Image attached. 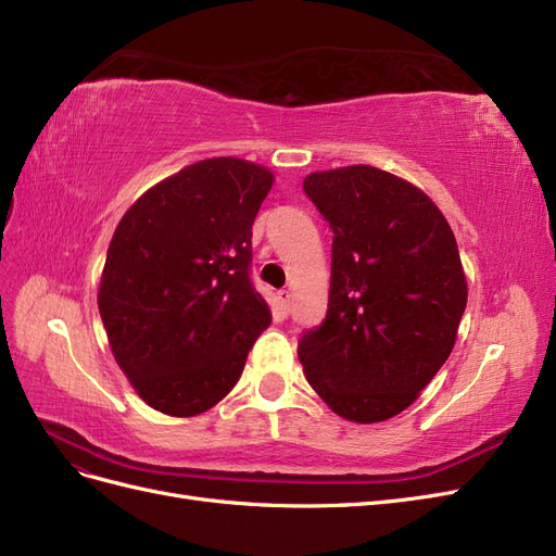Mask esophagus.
Wrapping results in <instances>:
<instances>
[{
  "label": "esophagus",
  "instance_id": "34e87169",
  "mask_svg": "<svg viewBox=\"0 0 556 556\" xmlns=\"http://www.w3.org/2000/svg\"><path fill=\"white\" fill-rule=\"evenodd\" d=\"M289 309H291V293L289 291H279L277 293V314L281 318L289 316Z\"/></svg>",
  "mask_w": 556,
  "mask_h": 556
}]
</instances>
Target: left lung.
Segmentation results:
<instances>
[{"label":"left lung","instance_id":"left-lung-1","mask_svg":"<svg viewBox=\"0 0 556 556\" xmlns=\"http://www.w3.org/2000/svg\"><path fill=\"white\" fill-rule=\"evenodd\" d=\"M302 187L334 232L328 314L298 344L304 376L344 420L395 418L447 361L467 307L453 228L422 189L367 164Z\"/></svg>","mask_w":556,"mask_h":556}]
</instances>
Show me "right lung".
Here are the masks:
<instances>
[{"label":"right lung","mask_w":556,"mask_h":556,"mask_svg":"<svg viewBox=\"0 0 556 556\" xmlns=\"http://www.w3.org/2000/svg\"><path fill=\"white\" fill-rule=\"evenodd\" d=\"M273 182L254 161L203 159L150 187L119 219L97 302L115 363L154 410L205 414L270 326L249 261Z\"/></svg>","instance_id":"right-lung-1"}]
</instances>
